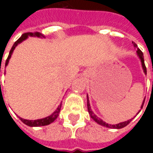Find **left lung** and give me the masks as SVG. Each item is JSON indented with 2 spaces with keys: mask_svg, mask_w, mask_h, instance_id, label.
Masks as SVG:
<instances>
[{
  "mask_svg": "<svg viewBox=\"0 0 153 153\" xmlns=\"http://www.w3.org/2000/svg\"><path fill=\"white\" fill-rule=\"evenodd\" d=\"M133 44H134V48H137V51H136L137 55L139 56V58H140V59L141 65H142V68H143V71H144L145 74H146V65H145L143 53H142V52H141V51L138 48H137V45H136V43L133 42ZM144 102H145V100H143V103H142V105H141V109H142V107H143ZM87 105H88V113H89V115H90L91 118H93V119L97 123H99L100 125H102V126L106 127V128H117V129H118V128H124L125 126H127V125H128V123H129L133 119L132 118V119H129V120L125 121V122H123V123H117V124H109V123H106L105 122H104L103 120H101L100 118H99L93 112V111L91 110V107H90V104H89V100H88V95H87Z\"/></svg>",
  "mask_w": 153,
  "mask_h": 153,
  "instance_id": "obj_1",
  "label": "left lung"
}]
</instances>
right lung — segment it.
Here are the masks:
<instances>
[{
    "label": "right lung",
    "instance_id": "obj_1",
    "mask_svg": "<svg viewBox=\"0 0 153 153\" xmlns=\"http://www.w3.org/2000/svg\"><path fill=\"white\" fill-rule=\"evenodd\" d=\"M37 36V37H41V36H42V37H44L41 33L39 32H35V33H31V32H28V33H25V34H23L22 36H21V37L19 39H18L16 42H14V44L13 46L12 47V48H11V50H10V53H9V55L7 57V60H6V66L7 65V64H8L9 59H10V58H11V56H12V53H13V52L15 49V48L18 46V45L19 44L20 42H22L23 41H25V39L28 38V36ZM0 71H1V66H0ZM0 85H1V82H0ZM1 87V86H0ZM62 103V102H61ZM61 103H60V105L58 106V108L56 109L55 111L54 112H53L50 116H48V117H45V118H42V119H37V120H27V119H24V118H20V120L25 123V124H26L28 126L30 127H40V126H45V125H48V124H50L51 123H53V122H54L56 118L58 117V116L59 114V111H60V109H61Z\"/></svg>",
    "mask_w": 153,
    "mask_h": 153
}]
</instances>
